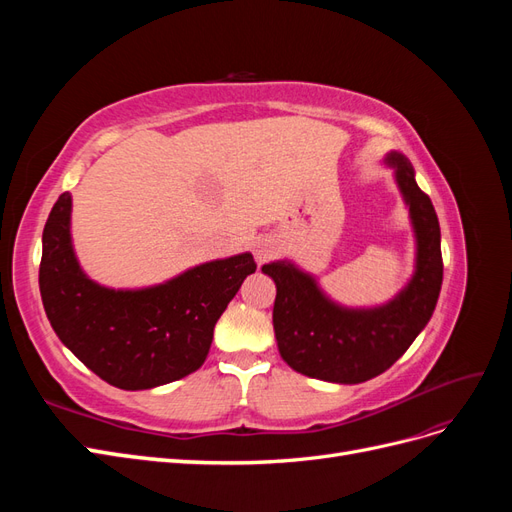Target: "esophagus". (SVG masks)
I'll return each mask as SVG.
<instances>
[{
	"mask_svg": "<svg viewBox=\"0 0 512 512\" xmlns=\"http://www.w3.org/2000/svg\"><path fill=\"white\" fill-rule=\"evenodd\" d=\"M273 254H275L273 241H269V239H258V241L254 243V258H256L258 265H262V262H267L269 258H273Z\"/></svg>",
	"mask_w": 512,
	"mask_h": 512,
	"instance_id": "1",
	"label": "esophagus"
}]
</instances>
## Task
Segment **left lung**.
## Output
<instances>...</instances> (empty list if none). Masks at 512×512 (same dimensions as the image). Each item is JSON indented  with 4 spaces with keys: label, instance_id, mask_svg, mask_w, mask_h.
<instances>
[{
    "label": "left lung",
    "instance_id": "obj_1",
    "mask_svg": "<svg viewBox=\"0 0 512 512\" xmlns=\"http://www.w3.org/2000/svg\"><path fill=\"white\" fill-rule=\"evenodd\" d=\"M386 164L395 168L416 237L414 275L395 299L378 307L350 309L331 301L312 275L288 260L262 267L277 286V348L303 376L337 384H359L380 376L410 348L436 309L444 269L436 209L416 185L406 156L391 151Z\"/></svg>",
    "mask_w": 512,
    "mask_h": 512
}]
</instances>
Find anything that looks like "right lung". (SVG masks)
Returning <instances> with one entry per match:
<instances>
[{
    "label": "right lung",
    "mask_w": 512,
    "mask_h": 512,
    "mask_svg": "<svg viewBox=\"0 0 512 512\" xmlns=\"http://www.w3.org/2000/svg\"><path fill=\"white\" fill-rule=\"evenodd\" d=\"M72 196L57 198L42 232L40 294L64 346L104 382L143 391L185 378L205 363L215 322L243 280L252 254L211 260L164 284L115 290L89 280L70 237Z\"/></svg>",
    "instance_id": "1"
}]
</instances>
